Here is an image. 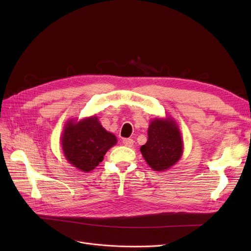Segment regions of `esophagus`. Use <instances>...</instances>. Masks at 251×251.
I'll return each mask as SVG.
<instances>
[{
    "mask_svg": "<svg viewBox=\"0 0 251 251\" xmlns=\"http://www.w3.org/2000/svg\"><path fill=\"white\" fill-rule=\"evenodd\" d=\"M123 144H124L125 147L132 148V147H133V139H131V138H125V139H123Z\"/></svg>",
    "mask_w": 251,
    "mask_h": 251,
    "instance_id": "obj_1",
    "label": "esophagus"
}]
</instances>
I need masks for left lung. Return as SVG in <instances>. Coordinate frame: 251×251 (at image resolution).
<instances>
[{"label":"left lung","instance_id":"8db88e82","mask_svg":"<svg viewBox=\"0 0 251 251\" xmlns=\"http://www.w3.org/2000/svg\"><path fill=\"white\" fill-rule=\"evenodd\" d=\"M148 141L140 148L148 165L156 172L173 167L183 154V139L173 118H154L148 130Z\"/></svg>","mask_w":251,"mask_h":251}]
</instances>
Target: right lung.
Segmentation results:
<instances>
[{
    "label": "right lung",
    "mask_w": 251,
    "mask_h": 251,
    "mask_svg": "<svg viewBox=\"0 0 251 251\" xmlns=\"http://www.w3.org/2000/svg\"><path fill=\"white\" fill-rule=\"evenodd\" d=\"M117 143V137L105 130L97 116L81 120L69 119L64 126L61 144L64 156L81 172H90Z\"/></svg>",
    "instance_id": "obj_1"
}]
</instances>
